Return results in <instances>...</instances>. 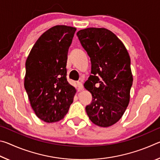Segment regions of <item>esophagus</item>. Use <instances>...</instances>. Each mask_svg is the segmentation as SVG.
Returning a JSON list of instances; mask_svg holds the SVG:
<instances>
[{
  "mask_svg": "<svg viewBox=\"0 0 160 160\" xmlns=\"http://www.w3.org/2000/svg\"><path fill=\"white\" fill-rule=\"evenodd\" d=\"M77 85H78V91H80L82 90L83 89V85L82 83L81 82H77Z\"/></svg>",
  "mask_w": 160,
  "mask_h": 160,
  "instance_id": "1",
  "label": "esophagus"
}]
</instances>
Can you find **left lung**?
Returning <instances> with one entry per match:
<instances>
[{
	"label": "left lung",
	"instance_id": "obj_1",
	"mask_svg": "<svg viewBox=\"0 0 160 160\" xmlns=\"http://www.w3.org/2000/svg\"><path fill=\"white\" fill-rule=\"evenodd\" d=\"M77 36L92 64V75L84 84L92 96L86 112L95 125L111 126L122 117L130 102L133 79L128 52L116 35L106 28L81 29Z\"/></svg>",
	"mask_w": 160,
	"mask_h": 160
}]
</instances>
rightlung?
<instances>
[{"instance_id": "right-lung-1", "label": "right lung", "mask_w": 160, "mask_h": 160, "mask_svg": "<svg viewBox=\"0 0 160 160\" xmlns=\"http://www.w3.org/2000/svg\"><path fill=\"white\" fill-rule=\"evenodd\" d=\"M76 28L56 25L43 33L27 58L24 85L35 114L47 123L63 119L76 90L66 79L68 48Z\"/></svg>"}]
</instances>
